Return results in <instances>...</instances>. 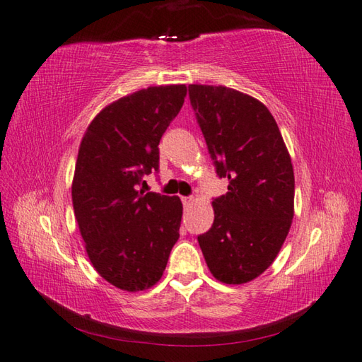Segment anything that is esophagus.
<instances>
[{
  "label": "esophagus",
  "mask_w": 362,
  "mask_h": 362,
  "mask_svg": "<svg viewBox=\"0 0 362 362\" xmlns=\"http://www.w3.org/2000/svg\"><path fill=\"white\" fill-rule=\"evenodd\" d=\"M192 202H194V199H192V197H182V204H183V206H189V205H192Z\"/></svg>",
  "instance_id": "1"
}]
</instances>
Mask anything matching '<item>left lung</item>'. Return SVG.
<instances>
[{
  "label": "left lung",
  "mask_w": 362,
  "mask_h": 362,
  "mask_svg": "<svg viewBox=\"0 0 362 362\" xmlns=\"http://www.w3.org/2000/svg\"><path fill=\"white\" fill-rule=\"evenodd\" d=\"M189 102L208 153L228 192L213 200L214 222L197 236L209 272L245 284L273 264L291 226L295 174L272 112L225 86L189 85Z\"/></svg>",
  "instance_id": "obj_1"
}]
</instances>
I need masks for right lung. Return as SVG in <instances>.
Returning <instances> with one entry per match:
<instances>
[{
	"label": "right lung",
	"instance_id": "1",
	"mask_svg": "<svg viewBox=\"0 0 362 362\" xmlns=\"http://www.w3.org/2000/svg\"><path fill=\"white\" fill-rule=\"evenodd\" d=\"M187 86H153L106 106L81 140L72 204L86 253L117 288L139 291L160 279L179 239L177 196L139 191L158 171V143L183 106Z\"/></svg>",
	"mask_w": 362,
	"mask_h": 362
}]
</instances>
